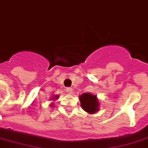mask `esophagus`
I'll return each mask as SVG.
<instances>
[{
	"mask_svg": "<svg viewBox=\"0 0 148 148\" xmlns=\"http://www.w3.org/2000/svg\"><path fill=\"white\" fill-rule=\"evenodd\" d=\"M66 92L68 93H71L72 92V88L71 87H67L66 88Z\"/></svg>",
	"mask_w": 148,
	"mask_h": 148,
	"instance_id": "1",
	"label": "esophagus"
}]
</instances>
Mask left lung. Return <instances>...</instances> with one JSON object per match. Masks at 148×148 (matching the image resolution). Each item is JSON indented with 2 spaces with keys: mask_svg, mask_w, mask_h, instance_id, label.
<instances>
[{
  "mask_svg": "<svg viewBox=\"0 0 148 148\" xmlns=\"http://www.w3.org/2000/svg\"><path fill=\"white\" fill-rule=\"evenodd\" d=\"M80 105L85 111L93 114L99 110V102L95 95L90 93H84L80 96Z\"/></svg>",
  "mask_w": 148,
  "mask_h": 148,
  "instance_id": "obj_1",
  "label": "left lung"
}]
</instances>
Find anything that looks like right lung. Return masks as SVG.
<instances>
[{"instance_id":"add662e5","label":"right lung","mask_w":148,"mask_h":148,"mask_svg":"<svg viewBox=\"0 0 148 148\" xmlns=\"http://www.w3.org/2000/svg\"><path fill=\"white\" fill-rule=\"evenodd\" d=\"M56 98H57V96H56Z\"/></svg>"}]
</instances>
